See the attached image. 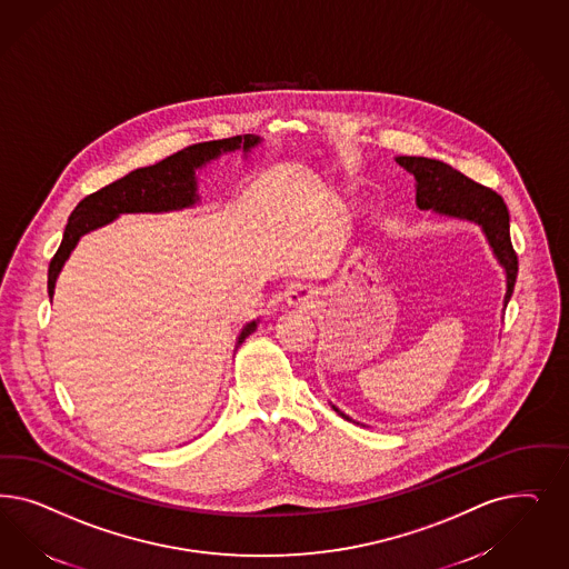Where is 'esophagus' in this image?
Here are the masks:
<instances>
[{"mask_svg":"<svg viewBox=\"0 0 569 569\" xmlns=\"http://www.w3.org/2000/svg\"><path fill=\"white\" fill-rule=\"evenodd\" d=\"M289 306H293V308H303V310H308V308H312L313 306V293L312 291H308V289H295L289 293Z\"/></svg>","mask_w":569,"mask_h":569,"instance_id":"esophagus-1","label":"esophagus"}]
</instances>
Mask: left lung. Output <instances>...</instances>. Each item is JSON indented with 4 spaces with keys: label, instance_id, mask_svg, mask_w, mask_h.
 Wrapping results in <instances>:
<instances>
[{
    "label": "left lung",
    "instance_id": "1",
    "mask_svg": "<svg viewBox=\"0 0 569 569\" xmlns=\"http://www.w3.org/2000/svg\"><path fill=\"white\" fill-rule=\"evenodd\" d=\"M396 161L415 176L417 180V204L422 211L433 209L440 216L476 221L481 226L486 239L495 251L498 263L507 272L505 308L511 299L517 280V253L509 232V209L495 190L473 182L455 167L446 166L427 157H396ZM332 410L351 421L337 406Z\"/></svg>",
    "mask_w": 569,
    "mask_h": 569
}]
</instances>
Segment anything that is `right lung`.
I'll return each mask as SVG.
<instances>
[{
  "label": "right lung",
  "instance_id": "obj_1",
  "mask_svg": "<svg viewBox=\"0 0 569 569\" xmlns=\"http://www.w3.org/2000/svg\"><path fill=\"white\" fill-rule=\"evenodd\" d=\"M257 144H259V138L253 133L192 144L154 166L136 169L126 178L109 183L98 192L86 197L74 207L71 218L67 221L62 242L50 261V270H48L50 299L54 295L56 278L60 274L64 261L71 256L74 244L83 234L119 218L121 213H161V211L192 207L199 201L197 178H194V171L199 167L218 159L221 152H234L240 148L242 152H249ZM256 329L257 322L253 320L240 330L239 346Z\"/></svg>",
  "mask_w": 569,
  "mask_h": 569
}]
</instances>
